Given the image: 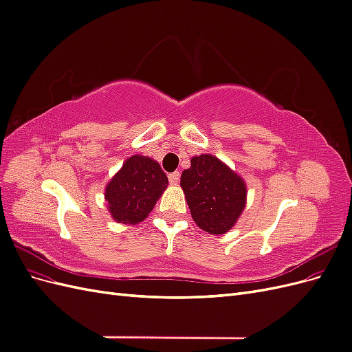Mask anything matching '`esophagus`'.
<instances>
[{"label":"esophagus","mask_w":352,"mask_h":352,"mask_svg":"<svg viewBox=\"0 0 352 352\" xmlns=\"http://www.w3.org/2000/svg\"><path fill=\"white\" fill-rule=\"evenodd\" d=\"M179 177H180V173H179V172H173V173H170V175H168V180H170V184H172V185H177V182H179Z\"/></svg>","instance_id":"1"}]
</instances>
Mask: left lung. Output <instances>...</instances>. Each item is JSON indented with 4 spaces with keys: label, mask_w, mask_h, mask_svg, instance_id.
<instances>
[{
    "label": "left lung",
    "mask_w": 352,
    "mask_h": 352,
    "mask_svg": "<svg viewBox=\"0 0 352 352\" xmlns=\"http://www.w3.org/2000/svg\"><path fill=\"white\" fill-rule=\"evenodd\" d=\"M180 186L197 226L212 235L229 232L247 206L245 180L211 154L190 158Z\"/></svg>",
    "instance_id": "1"
}]
</instances>
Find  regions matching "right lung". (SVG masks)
<instances>
[{
	"instance_id": "1",
	"label": "right lung",
	"mask_w": 352,
	"mask_h": 352,
	"mask_svg": "<svg viewBox=\"0 0 352 352\" xmlns=\"http://www.w3.org/2000/svg\"><path fill=\"white\" fill-rule=\"evenodd\" d=\"M167 185L168 179L155 160L141 154L126 158L105 186L110 216L122 225H138L153 211Z\"/></svg>"
}]
</instances>
